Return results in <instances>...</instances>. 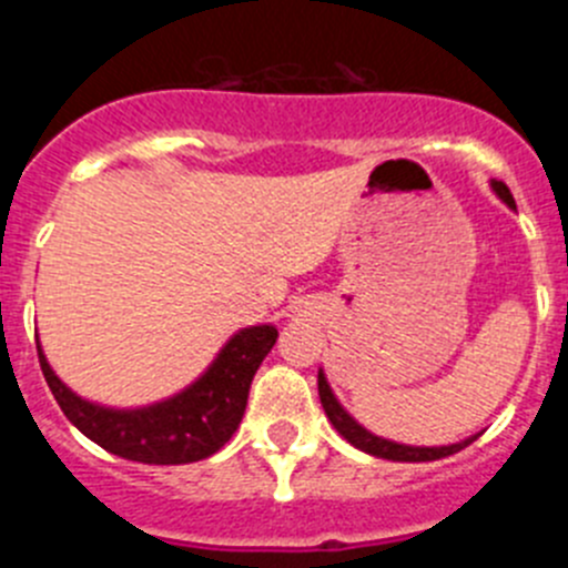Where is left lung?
<instances>
[{
  "mask_svg": "<svg viewBox=\"0 0 568 568\" xmlns=\"http://www.w3.org/2000/svg\"><path fill=\"white\" fill-rule=\"evenodd\" d=\"M491 190L504 199L509 207H515V199H511L509 187H506L504 182H491ZM318 395H321V406H324V413H327L329 424L338 429V435H344L349 444L355 446V449H361V453H369L375 455V458H386V460H438V458H446V455H455L458 449H464V446H469L471 440H464V444H453V446H404V444H393V440H384L378 438V435L366 433L364 426L355 424L349 415L344 413V406L335 400L333 389H329L327 378H324V373H318Z\"/></svg>",
  "mask_w": 568,
  "mask_h": 568,
  "instance_id": "8db88e82",
  "label": "left lung"
}]
</instances>
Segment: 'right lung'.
I'll return each instance as SVG.
<instances>
[{
  "label": "right lung",
  "mask_w": 568,
  "mask_h": 568,
  "mask_svg": "<svg viewBox=\"0 0 568 568\" xmlns=\"http://www.w3.org/2000/svg\"><path fill=\"white\" fill-rule=\"evenodd\" d=\"M278 329L247 327L227 341L202 378L179 395L139 409H110L70 393L39 349V366L50 393L79 433L102 449L139 464H193L219 453L239 429L250 384Z\"/></svg>",
  "instance_id": "right-lung-1"
}]
</instances>
